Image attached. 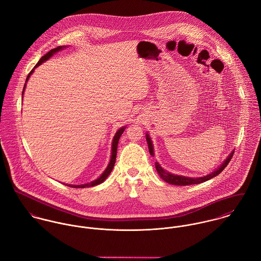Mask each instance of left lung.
Masks as SVG:
<instances>
[{"label":"left lung","mask_w":261,"mask_h":261,"mask_svg":"<svg viewBox=\"0 0 261 261\" xmlns=\"http://www.w3.org/2000/svg\"><path fill=\"white\" fill-rule=\"evenodd\" d=\"M146 140H147V144H148V148H149V153L154 156V149H153V145H152V141L151 138L149 136L148 133H146ZM234 154V150L229 154V156L227 157L223 163L217 168L215 169L213 172L208 173L205 176H201V177H188V176H184V175H176V174H172L168 171H166L165 169H163L160 164L158 162H155V168H156L157 173L159 174V176L166 181L167 184L170 185H174V186H190V185H198V184H202L204 181H207L208 179L217 176L221 171L224 170V168L228 165V163L230 162L231 158Z\"/></svg>","instance_id":"obj_1"}]
</instances>
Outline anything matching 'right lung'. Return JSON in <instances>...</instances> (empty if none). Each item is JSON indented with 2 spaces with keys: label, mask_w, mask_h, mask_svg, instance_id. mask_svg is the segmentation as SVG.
Returning <instances> with one entry per match:
<instances>
[{
  "label": "right lung",
  "mask_w": 261,
  "mask_h": 261,
  "mask_svg": "<svg viewBox=\"0 0 261 261\" xmlns=\"http://www.w3.org/2000/svg\"><path fill=\"white\" fill-rule=\"evenodd\" d=\"M63 48H66V46H58V47H55L54 49H51L49 53H46L44 56H42L41 58H40V60L37 62V64L34 66V68L29 72V74L27 75V79H26V83H25V85H24V88H23V92H22V97H23V94H24V92H25V88H26V84H27V82H28V80H29V77H30V75L33 73V71H34V69L37 67V66H39L41 63H43L44 61H46V60H48L51 56H53V54H55L56 53H58V51H60V50H62ZM126 129V126H124V127H122V128H120L117 132H116V134H115V136H114V138H113V142H112V152H111V159H110V162H109V164H108V166H107V168L105 169L104 172L97 178V179H95V180H93V181H91V182H88V184H85V185H68V187H70V188H91V187H95V186H98V185H100V184H102V182H104L105 180H106V178L109 176V174L111 173V171H112V169H113V167H114V164H115V161H116V155H117V147H118V142H119V139H120V137H121V135L123 134V132H124V130ZM67 186V185H66Z\"/></svg>",
  "instance_id": "obj_1"
}]
</instances>
